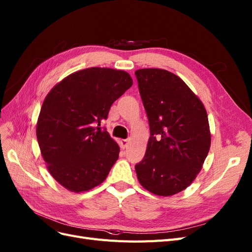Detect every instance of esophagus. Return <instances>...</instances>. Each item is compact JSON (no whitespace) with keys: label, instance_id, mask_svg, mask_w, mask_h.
<instances>
[{"label":"esophagus","instance_id":"esophagus-1","mask_svg":"<svg viewBox=\"0 0 252 252\" xmlns=\"http://www.w3.org/2000/svg\"><path fill=\"white\" fill-rule=\"evenodd\" d=\"M128 143H129V141L128 140H121L120 141V145H121V148H123V149H125L126 147L128 146Z\"/></svg>","mask_w":252,"mask_h":252}]
</instances>
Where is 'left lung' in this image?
I'll return each instance as SVG.
<instances>
[{"mask_svg": "<svg viewBox=\"0 0 252 252\" xmlns=\"http://www.w3.org/2000/svg\"><path fill=\"white\" fill-rule=\"evenodd\" d=\"M134 74L150 127L145 156L135 166L137 179L154 195L173 196L195 180L210 151L206 109L175 74L162 68Z\"/></svg>", "mask_w": 252, "mask_h": 252, "instance_id": "8db88e82", "label": "left lung"}]
</instances>
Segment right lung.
<instances>
[{
    "label": "right lung",
    "instance_id": "right-lung-1",
    "mask_svg": "<svg viewBox=\"0 0 252 252\" xmlns=\"http://www.w3.org/2000/svg\"><path fill=\"white\" fill-rule=\"evenodd\" d=\"M132 84L125 71L89 67L66 76L46 96L37 142L50 174L64 189L86 192L106 179L120 147L101 121Z\"/></svg>",
    "mask_w": 252,
    "mask_h": 252
}]
</instances>
